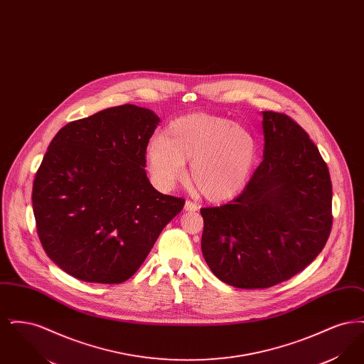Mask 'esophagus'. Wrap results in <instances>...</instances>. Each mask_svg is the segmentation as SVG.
<instances>
[{
  "instance_id": "1",
  "label": "esophagus",
  "mask_w": 364,
  "mask_h": 364,
  "mask_svg": "<svg viewBox=\"0 0 364 364\" xmlns=\"http://www.w3.org/2000/svg\"><path fill=\"white\" fill-rule=\"evenodd\" d=\"M184 210H186V211H198L199 206H198L196 203L191 202V200H187L186 205H184Z\"/></svg>"
}]
</instances>
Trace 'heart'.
I'll return each mask as SVG.
<instances>
[{
	"label": "heart",
	"instance_id": "b5f03b06",
	"mask_svg": "<svg viewBox=\"0 0 364 364\" xmlns=\"http://www.w3.org/2000/svg\"><path fill=\"white\" fill-rule=\"evenodd\" d=\"M146 162L161 190H172L187 176L210 200H225L247 184L257 161L258 143L242 125L224 117L195 113L168 124L162 136L146 147Z\"/></svg>",
	"mask_w": 364,
	"mask_h": 364
}]
</instances>
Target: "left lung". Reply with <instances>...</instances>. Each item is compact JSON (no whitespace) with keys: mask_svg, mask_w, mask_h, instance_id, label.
Instances as JSON below:
<instances>
[{"mask_svg":"<svg viewBox=\"0 0 364 364\" xmlns=\"http://www.w3.org/2000/svg\"><path fill=\"white\" fill-rule=\"evenodd\" d=\"M263 159L242 193L200 208L202 252L214 276L236 288H270L306 269L331 229L329 169L289 116L262 112Z\"/></svg>","mask_w":364,"mask_h":364,"instance_id":"8db88e82","label":"left lung"}]
</instances>
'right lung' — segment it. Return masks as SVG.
Here are the masks:
<instances>
[{"mask_svg": "<svg viewBox=\"0 0 364 364\" xmlns=\"http://www.w3.org/2000/svg\"><path fill=\"white\" fill-rule=\"evenodd\" d=\"M159 117L122 105L70 122L53 138L35 176L33 210L48 257L72 277L122 284L136 273L184 199L146 174V147Z\"/></svg>", "mask_w": 364, "mask_h": 364, "instance_id": "obj_1", "label": "right lung"}]
</instances>
